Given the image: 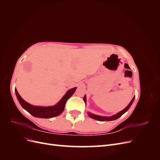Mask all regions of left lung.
<instances>
[{
  "label": "left lung",
  "mask_w": 160,
  "mask_h": 160,
  "mask_svg": "<svg viewBox=\"0 0 160 160\" xmlns=\"http://www.w3.org/2000/svg\"><path fill=\"white\" fill-rule=\"evenodd\" d=\"M135 99V97H133V98L132 99V100L131 101V102L129 103V105L127 106L126 108H125L123 110H122V111H120V112L118 113L117 114H115L113 116H111V117H104V116H100V115H97L93 113H88V115L89 117L92 119H94L95 120H98V121H100V122H109V121H113V120H115L118 119L119 118H120L121 116H122L123 113H125L126 111L130 108L131 105H132L133 101ZM83 100L86 103V96L85 95L84 98H83Z\"/></svg>",
  "instance_id": "left-lung-1"
}]
</instances>
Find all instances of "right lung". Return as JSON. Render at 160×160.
<instances>
[{"label": "right lung", "instance_id": "add662e5", "mask_svg": "<svg viewBox=\"0 0 160 160\" xmlns=\"http://www.w3.org/2000/svg\"><path fill=\"white\" fill-rule=\"evenodd\" d=\"M77 88H72L67 91L66 94L55 105L42 107V106L32 105L24 100L20 95L18 94L17 89H15V93L19 103L22 107L31 113L34 117L39 118H52L59 115L64 111L67 101L75 93Z\"/></svg>", "mask_w": 160, "mask_h": 160}]
</instances>
